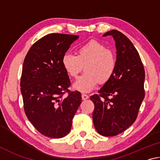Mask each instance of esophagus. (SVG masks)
<instances>
[{"instance_id":"1","label":"esophagus","mask_w":160,"mask_h":160,"mask_svg":"<svg viewBox=\"0 0 160 160\" xmlns=\"http://www.w3.org/2000/svg\"><path fill=\"white\" fill-rule=\"evenodd\" d=\"M88 98H89V97H88V95H87L86 94H82V99L83 100H86Z\"/></svg>"}]
</instances>
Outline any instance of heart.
<instances>
[{
    "instance_id": "obj_1",
    "label": "heart",
    "mask_w": 160,
    "mask_h": 160,
    "mask_svg": "<svg viewBox=\"0 0 160 160\" xmlns=\"http://www.w3.org/2000/svg\"><path fill=\"white\" fill-rule=\"evenodd\" d=\"M77 53V55L66 53L62 58L64 69L73 78L78 77L85 66L86 72L74 83L75 90L88 92L95 88L99 81L107 82L114 73L116 55L102 43L90 40L80 46Z\"/></svg>"
}]
</instances>
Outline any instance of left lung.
Segmentation results:
<instances>
[{
	"label": "left lung",
	"mask_w": 160,
	"mask_h": 160,
	"mask_svg": "<svg viewBox=\"0 0 160 160\" xmlns=\"http://www.w3.org/2000/svg\"><path fill=\"white\" fill-rule=\"evenodd\" d=\"M116 42L117 64L112 77L90 99L94 104V128L103 136H114L136 120L145 97V69L136 48L123 34L111 30Z\"/></svg>",
	"instance_id": "obj_1"
}]
</instances>
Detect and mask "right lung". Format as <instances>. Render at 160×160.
Instances as JSON below:
<instances>
[{"label":"right lung","mask_w":160,"mask_h":160,"mask_svg":"<svg viewBox=\"0 0 160 160\" xmlns=\"http://www.w3.org/2000/svg\"><path fill=\"white\" fill-rule=\"evenodd\" d=\"M78 38L66 34L46 35L32 45L24 60L20 78L24 110L34 128L51 138L69 133L82 102L80 92L69 90L70 80L62 64L65 53Z\"/></svg>","instance_id":"obj_1"}]
</instances>
